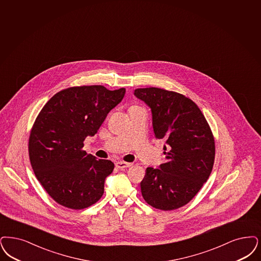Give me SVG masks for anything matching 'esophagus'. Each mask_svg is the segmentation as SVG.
<instances>
[{"label": "esophagus", "instance_id": "1", "mask_svg": "<svg viewBox=\"0 0 261 261\" xmlns=\"http://www.w3.org/2000/svg\"><path fill=\"white\" fill-rule=\"evenodd\" d=\"M115 166L118 169H126V168L131 167L132 163H127V162H123V161H117V162H115Z\"/></svg>", "mask_w": 261, "mask_h": 261}]
</instances>
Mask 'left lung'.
Instances as JSON below:
<instances>
[{
    "label": "left lung",
    "mask_w": 261,
    "mask_h": 261,
    "mask_svg": "<svg viewBox=\"0 0 261 261\" xmlns=\"http://www.w3.org/2000/svg\"><path fill=\"white\" fill-rule=\"evenodd\" d=\"M134 95L150 109L157 139L164 140L167 162L148 167L141 182L146 203L171 211L193 198L207 181L215 160V141L197 105L161 88H138Z\"/></svg>",
    "instance_id": "obj_1"
}]
</instances>
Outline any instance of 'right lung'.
Segmentation results:
<instances>
[{
	"label": "right lung",
	"instance_id": "add662e5",
	"mask_svg": "<svg viewBox=\"0 0 261 261\" xmlns=\"http://www.w3.org/2000/svg\"><path fill=\"white\" fill-rule=\"evenodd\" d=\"M125 92L102 85L71 87L42 108L32 129L29 156L38 180L58 204L81 210L102 197L115 164L87 154L84 142L98 132Z\"/></svg>",
	"mask_w": 261,
	"mask_h": 261
}]
</instances>
